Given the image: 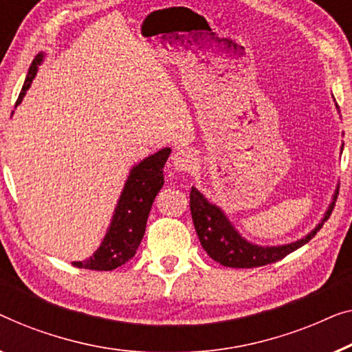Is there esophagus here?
I'll use <instances>...</instances> for the list:
<instances>
[{
	"label": "esophagus",
	"instance_id": "esophagus-1",
	"mask_svg": "<svg viewBox=\"0 0 352 352\" xmlns=\"http://www.w3.org/2000/svg\"><path fill=\"white\" fill-rule=\"evenodd\" d=\"M170 160L178 172H191L196 167V155L188 148H177Z\"/></svg>",
	"mask_w": 352,
	"mask_h": 352
}]
</instances>
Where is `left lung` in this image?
<instances>
[{
  "label": "left lung",
  "instance_id": "obj_1",
  "mask_svg": "<svg viewBox=\"0 0 352 352\" xmlns=\"http://www.w3.org/2000/svg\"><path fill=\"white\" fill-rule=\"evenodd\" d=\"M338 108V107H336ZM336 195V191H335ZM335 196L331 204L327 209L324 219L314 228L309 234H306L301 239L290 242L285 245H273L263 247L252 244L242 237L230 220L225 215V212L219 206L212 204L207 201L204 195H201L195 186L190 192V209L192 223L196 228V234L199 237L202 249L207 252V255L217 263L228 266V268H256V266H265L274 261H279L292 252L300 249L306 242H309L316 236L320 228L324 226V221L329 220V217L333 210Z\"/></svg>",
  "mask_w": 352,
  "mask_h": 352
}]
</instances>
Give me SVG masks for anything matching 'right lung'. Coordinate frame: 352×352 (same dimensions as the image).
Segmentation results:
<instances>
[{"instance_id":"add662e5","label":"right lung","mask_w":352,"mask_h":352,"mask_svg":"<svg viewBox=\"0 0 352 352\" xmlns=\"http://www.w3.org/2000/svg\"><path fill=\"white\" fill-rule=\"evenodd\" d=\"M43 58V52L34 57L16 105L25 97V92L32 86L38 65H41ZM170 151V148H162L132 167L100 247L89 258L73 261V266L94 271H111L127 263L135 255L143 234H145L146 220L153 201L164 185L162 169H164Z\"/></svg>"}]
</instances>
